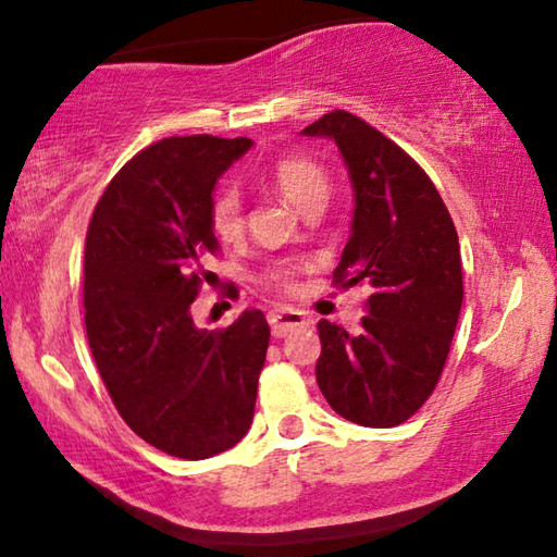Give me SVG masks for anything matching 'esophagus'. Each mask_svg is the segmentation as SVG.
<instances>
[{
  "instance_id": "esophagus-1",
  "label": "esophagus",
  "mask_w": 557,
  "mask_h": 557,
  "mask_svg": "<svg viewBox=\"0 0 557 557\" xmlns=\"http://www.w3.org/2000/svg\"><path fill=\"white\" fill-rule=\"evenodd\" d=\"M272 337H285V334L302 330V326L310 324L312 320L302 310H295V307H277L268 314Z\"/></svg>"
}]
</instances>
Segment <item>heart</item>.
Segmentation results:
<instances>
[{"mask_svg": "<svg viewBox=\"0 0 557 557\" xmlns=\"http://www.w3.org/2000/svg\"><path fill=\"white\" fill-rule=\"evenodd\" d=\"M270 178L275 188L302 213L307 206L317 200H326L330 193V178L324 168L310 161L305 156H287L272 165ZM210 227L223 240H233L243 231V200L235 188H223L210 202ZM295 268L289 262H282L268 272V282L277 287L293 285Z\"/></svg>", "mask_w": 557, "mask_h": 557, "instance_id": "obj_1", "label": "heart"}]
</instances>
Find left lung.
Masks as SVG:
<instances>
[{
	"label": "left lung",
	"mask_w": 557,
	"mask_h": 557,
	"mask_svg": "<svg viewBox=\"0 0 557 557\" xmlns=\"http://www.w3.org/2000/svg\"><path fill=\"white\" fill-rule=\"evenodd\" d=\"M302 136L337 146L355 193L334 280L372 287L357 334L317 324V384L339 417L389 429L429 399L451 347L463 302L454 220L417 161L351 113H326Z\"/></svg>",
	"instance_id": "8db88e82"
}]
</instances>
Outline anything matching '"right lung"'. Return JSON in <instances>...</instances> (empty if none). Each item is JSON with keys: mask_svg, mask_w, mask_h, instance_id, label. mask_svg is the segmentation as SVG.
Instances as JSON below:
<instances>
[{"mask_svg": "<svg viewBox=\"0 0 557 557\" xmlns=\"http://www.w3.org/2000/svg\"><path fill=\"white\" fill-rule=\"evenodd\" d=\"M250 138L173 136L121 168L86 233L88 347L123 421L178 458L233 448L252 423L270 326L245 310L200 330L190 305L218 250L210 202Z\"/></svg>", "mask_w": 557, "mask_h": 557, "instance_id": "right-lung-1", "label": "right lung"}]
</instances>
